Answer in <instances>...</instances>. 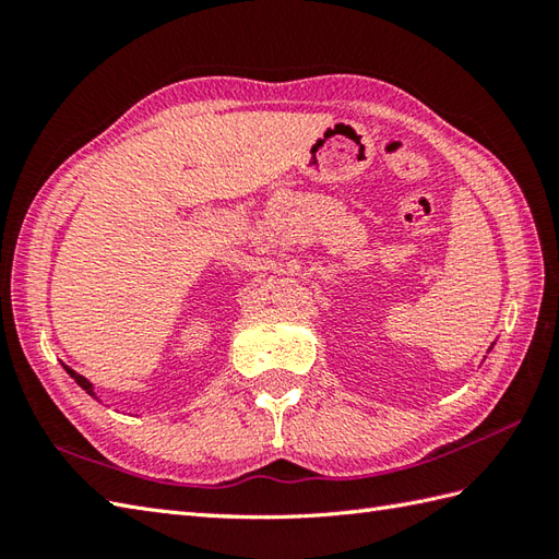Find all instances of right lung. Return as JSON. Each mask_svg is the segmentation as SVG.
<instances>
[{"mask_svg":"<svg viewBox=\"0 0 559 559\" xmlns=\"http://www.w3.org/2000/svg\"><path fill=\"white\" fill-rule=\"evenodd\" d=\"M64 370L69 372V377H71V379H74V382H76V384H79V386H81L83 391H86V394H88V396H93V399H98V396H96V389H93V384L88 382V379H86V377H81L79 372H74V370H71V367H67V365H64ZM98 401H100V399H98Z\"/></svg>","mask_w":559,"mask_h":559,"instance_id":"1","label":"right lung"}]
</instances>
